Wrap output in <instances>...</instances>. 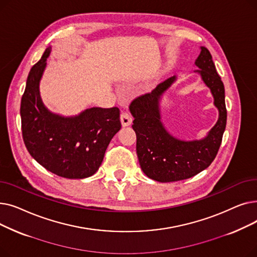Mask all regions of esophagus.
I'll list each match as a JSON object with an SVG mask.
<instances>
[{
    "label": "esophagus",
    "mask_w": 257,
    "mask_h": 257,
    "mask_svg": "<svg viewBox=\"0 0 257 257\" xmlns=\"http://www.w3.org/2000/svg\"><path fill=\"white\" fill-rule=\"evenodd\" d=\"M120 123L123 125V127L129 126L132 123V115L130 114L129 111H123L120 113Z\"/></svg>",
    "instance_id": "34e87169"
}]
</instances>
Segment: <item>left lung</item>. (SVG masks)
Segmentation results:
<instances>
[{"label":"left lung","instance_id":"left-lung-1","mask_svg":"<svg viewBox=\"0 0 257 257\" xmlns=\"http://www.w3.org/2000/svg\"><path fill=\"white\" fill-rule=\"evenodd\" d=\"M195 63L200 69L196 72L210 88L220 113L217 124L205 139L191 142L177 140L167 132L160 121L159 99L176 80L175 76L159 83L151 92L133 99L130 104L141 168L148 177L159 182L188 179L205 170L217 156L222 143L227 120L224 84L205 47H201Z\"/></svg>","mask_w":257,"mask_h":257}]
</instances>
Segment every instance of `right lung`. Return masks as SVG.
Listing matches in <instances>:
<instances>
[{"instance_id":"1","label":"right lung","mask_w":257,"mask_h":257,"mask_svg":"<svg viewBox=\"0 0 257 257\" xmlns=\"http://www.w3.org/2000/svg\"><path fill=\"white\" fill-rule=\"evenodd\" d=\"M49 55L47 49L27 79L21 102L23 140L30 155L51 173L69 179L86 178L98 171L120 129L119 109L92 107L72 117L50 112L38 90Z\"/></svg>"}]
</instances>
